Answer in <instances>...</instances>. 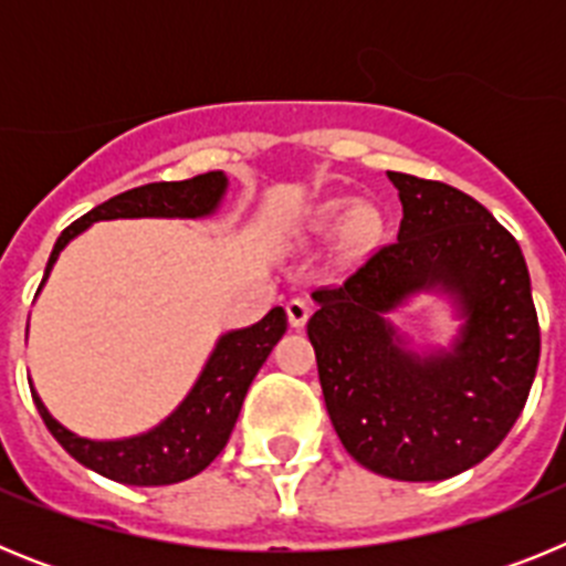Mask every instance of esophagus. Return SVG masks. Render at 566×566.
I'll list each match as a JSON object with an SVG mask.
<instances>
[{"label": "esophagus", "instance_id": "1", "mask_svg": "<svg viewBox=\"0 0 566 566\" xmlns=\"http://www.w3.org/2000/svg\"><path fill=\"white\" fill-rule=\"evenodd\" d=\"M286 312H289V323H292V328H303L306 326L308 314H312V306H308L306 300L294 297V300H289Z\"/></svg>", "mask_w": 566, "mask_h": 566}]
</instances>
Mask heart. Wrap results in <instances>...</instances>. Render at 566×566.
<instances>
[{"label": "heart", "mask_w": 566, "mask_h": 566, "mask_svg": "<svg viewBox=\"0 0 566 566\" xmlns=\"http://www.w3.org/2000/svg\"><path fill=\"white\" fill-rule=\"evenodd\" d=\"M348 207H352V201H345V198H332V201L319 203V207L314 209V227H332V223H337L339 218H344ZM379 229H382V218H379L377 209H374L371 203H357L349 212V218L345 219V243L354 249L371 247L374 240H377Z\"/></svg>", "instance_id": "1"}]
</instances>
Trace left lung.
Returning <instances> with one entry per match:
<instances>
[{
	"instance_id": "8db88e82",
	"label": "left lung",
	"mask_w": 566,
	"mask_h": 566,
	"mask_svg": "<svg viewBox=\"0 0 566 566\" xmlns=\"http://www.w3.org/2000/svg\"><path fill=\"white\" fill-rule=\"evenodd\" d=\"M402 201L394 243L317 289L308 339L339 442L399 482H442L499 448L536 379L542 334L516 238L479 201L388 172ZM437 293L460 319L451 346L417 353L387 317Z\"/></svg>"
}]
</instances>
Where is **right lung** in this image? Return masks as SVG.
Returning a JSON list of instances; mask_svg holds the SVG:
<instances>
[{
	"label": "right lung",
	"mask_w": 566,
	"mask_h": 566,
	"mask_svg": "<svg viewBox=\"0 0 566 566\" xmlns=\"http://www.w3.org/2000/svg\"><path fill=\"white\" fill-rule=\"evenodd\" d=\"M227 175L203 172L189 181H161L135 187L129 192L115 195L102 207L90 209L76 223H70L59 234L56 247L50 252L42 286L48 283L53 263L70 240L78 238L84 229L98 221H118V218H184L198 221L218 212L227 195ZM39 286V292H42ZM286 334V312L274 306L266 317L247 328H234L218 337L203 371L198 374L181 405L167 419L144 433L124 439H87L64 428L53 413L44 408L42 397L30 385L33 402L42 413L48 431L56 437L70 457L84 468L96 470L102 476L135 488H158L175 484L201 473L218 453L227 448L229 433L238 422L240 405L247 399L249 385L258 377L260 365L266 363L274 345Z\"/></svg>",
	"instance_id": "1"
}]
</instances>
